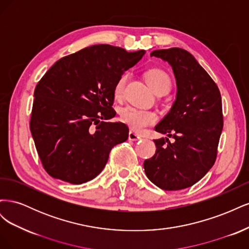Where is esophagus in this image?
Returning <instances> with one entry per match:
<instances>
[{
  "label": "esophagus",
  "instance_id": "obj_1",
  "mask_svg": "<svg viewBox=\"0 0 249 249\" xmlns=\"http://www.w3.org/2000/svg\"><path fill=\"white\" fill-rule=\"evenodd\" d=\"M129 139L132 140V141H138L141 139V136L139 134H137L136 132L134 131H130L129 132Z\"/></svg>",
  "mask_w": 249,
  "mask_h": 249
}]
</instances>
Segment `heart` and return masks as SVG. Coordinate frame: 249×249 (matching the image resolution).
Returning <instances> with one entry per match:
<instances>
[{
    "instance_id": "heart-1",
    "label": "heart",
    "mask_w": 249,
    "mask_h": 249,
    "mask_svg": "<svg viewBox=\"0 0 249 249\" xmlns=\"http://www.w3.org/2000/svg\"><path fill=\"white\" fill-rule=\"evenodd\" d=\"M127 80V74L124 73L117 80L114 87V94L116 97H122L125 83ZM146 81L156 93L160 91H168L170 89L171 81L168 74L162 70L153 69L146 72ZM120 117L124 123H125L135 131H142L144 127L152 125L157 122V114L153 111L141 110L127 106L120 111Z\"/></svg>"
}]
</instances>
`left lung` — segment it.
Segmentation results:
<instances>
[{"instance_id": "obj_1", "label": "left lung", "mask_w": 249, "mask_h": 249, "mask_svg": "<svg viewBox=\"0 0 249 249\" xmlns=\"http://www.w3.org/2000/svg\"><path fill=\"white\" fill-rule=\"evenodd\" d=\"M150 56L167 61L177 80L176 101L155 127L175 141L155 139L156 154L143 167L150 182L161 189H185L205 177L215 163L223 127L220 91L186 50H156Z\"/></svg>"}]
</instances>
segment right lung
<instances>
[{
	"label": "right lung",
	"instance_id": "obj_1",
	"mask_svg": "<svg viewBox=\"0 0 249 249\" xmlns=\"http://www.w3.org/2000/svg\"><path fill=\"white\" fill-rule=\"evenodd\" d=\"M145 51L94 44L65 56L36 85L30 130L43 168L80 185L99 176L112 147L129 137L114 117V87Z\"/></svg>",
	"mask_w": 249,
	"mask_h": 249
}]
</instances>
